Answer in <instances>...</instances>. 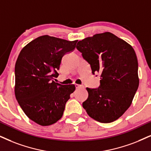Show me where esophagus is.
Returning a JSON list of instances; mask_svg holds the SVG:
<instances>
[{
  "label": "esophagus",
  "instance_id": "34e87169",
  "mask_svg": "<svg viewBox=\"0 0 151 151\" xmlns=\"http://www.w3.org/2000/svg\"><path fill=\"white\" fill-rule=\"evenodd\" d=\"M75 86L77 88H84V86L83 85H79V84H75Z\"/></svg>",
  "mask_w": 151,
  "mask_h": 151
}]
</instances>
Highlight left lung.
<instances>
[{"instance_id":"obj_1","label":"left lung","mask_w":151,"mask_h":151,"mask_svg":"<svg viewBox=\"0 0 151 151\" xmlns=\"http://www.w3.org/2000/svg\"><path fill=\"white\" fill-rule=\"evenodd\" d=\"M77 49L90 64L93 74L100 73V86L86 88L88 98L83 102V109L95 121L114 122L129 107L139 87L134 49L109 32L82 40Z\"/></svg>"}]
</instances>
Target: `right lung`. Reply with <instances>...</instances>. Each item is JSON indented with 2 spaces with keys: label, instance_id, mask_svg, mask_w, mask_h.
Masks as SVG:
<instances>
[{
  "label": "right lung",
  "instance_id": "obj_1",
  "mask_svg": "<svg viewBox=\"0 0 151 151\" xmlns=\"http://www.w3.org/2000/svg\"><path fill=\"white\" fill-rule=\"evenodd\" d=\"M77 40L68 41L49 35L36 38L21 51L15 64V96L30 120L47 126L63 114L74 84L53 81L58 77L63 56L73 51Z\"/></svg>",
  "mask_w": 151,
  "mask_h": 151
}]
</instances>
